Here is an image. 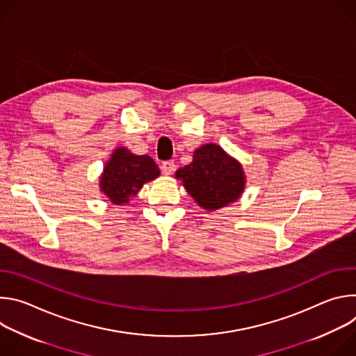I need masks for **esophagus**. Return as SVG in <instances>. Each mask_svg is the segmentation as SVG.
<instances>
[{
    "label": "esophagus",
    "mask_w": 356,
    "mask_h": 356,
    "mask_svg": "<svg viewBox=\"0 0 356 356\" xmlns=\"http://www.w3.org/2000/svg\"><path fill=\"white\" fill-rule=\"evenodd\" d=\"M175 168H176L175 162L173 161H168V162H165L162 165V172H163L165 176H170L175 172Z\"/></svg>",
    "instance_id": "esophagus-1"
}]
</instances>
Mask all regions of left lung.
I'll use <instances>...</instances> for the list:
<instances>
[{"mask_svg":"<svg viewBox=\"0 0 356 356\" xmlns=\"http://www.w3.org/2000/svg\"><path fill=\"white\" fill-rule=\"evenodd\" d=\"M176 179L181 180L187 193L207 211L232 204L241 198L246 184L242 165L216 143L197 147L193 162L180 168Z\"/></svg>","mask_w":356,"mask_h":356,"instance_id":"1","label":"left lung"}]
</instances>
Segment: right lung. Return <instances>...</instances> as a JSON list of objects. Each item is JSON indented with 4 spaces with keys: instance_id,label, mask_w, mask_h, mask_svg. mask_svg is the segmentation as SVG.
<instances>
[{
    "instance_id": "1",
    "label": "right lung",
    "mask_w": 356,
    "mask_h": 356,
    "mask_svg": "<svg viewBox=\"0 0 356 356\" xmlns=\"http://www.w3.org/2000/svg\"><path fill=\"white\" fill-rule=\"evenodd\" d=\"M161 176L155 161L147 155H135L125 146L113 150L111 158L106 163L99 176V191L113 204H128L129 198L135 197L145 183Z\"/></svg>"
}]
</instances>
